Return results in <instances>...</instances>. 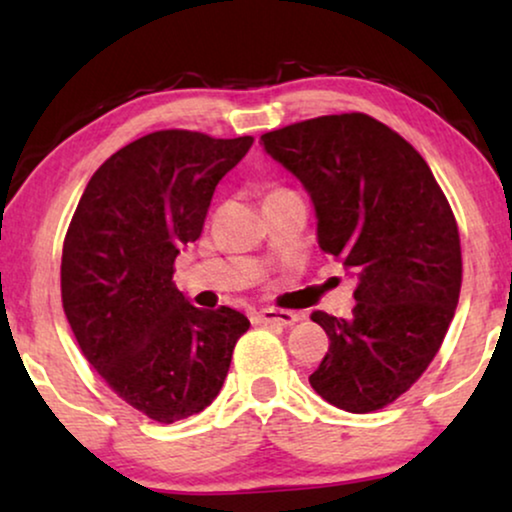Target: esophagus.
I'll use <instances>...</instances> for the list:
<instances>
[{
    "label": "esophagus",
    "instance_id": "esophagus-1",
    "mask_svg": "<svg viewBox=\"0 0 512 512\" xmlns=\"http://www.w3.org/2000/svg\"><path fill=\"white\" fill-rule=\"evenodd\" d=\"M256 319L261 321V324H270V326H293L300 317L296 312L272 310V307H268V310L256 312Z\"/></svg>",
    "mask_w": 512,
    "mask_h": 512
}]
</instances>
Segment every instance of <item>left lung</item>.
Masks as SVG:
<instances>
[{
  "instance_id": "1",
  "label": "left lung",
  "mask_w": 512,
  "mask_h": 512,
  "mask_svg": "<svg viewBox=\"0 0 512 512\" xmlns=\"http://www.w3.org/2000/svg\"><path fill=\"white\" fill-rule=\"evenodd\" d=\"M310 195L319 247L356 279L349 319L314 312L331 347L310 375L335 408L380 410L429 368L461 289L457 221L426 160L366 114L319 116L261 135Z\"/></svg>"
}]
</instances>
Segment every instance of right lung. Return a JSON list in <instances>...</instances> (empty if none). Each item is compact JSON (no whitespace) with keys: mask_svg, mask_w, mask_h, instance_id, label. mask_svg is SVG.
I'll return each instance as SVG.
<instances>
[{"mask_svg":"<svg viewBox=\"0 0 512 512\" xmlns=\"http://www.w3.org/2000/svg\"><path fill=\"white\" fill-rule=\"evenodd\" d=\"M254 137L160 130L104 160L62 247V307L81 352L111 389L160 424L219 396L242 312L200 310L172 282L174 258L205 226L214 188Z\"/></svg>","mask_w":512,"mask_h":512,"instance_id":"obj_1","label":"right lung"}]
</instances>
